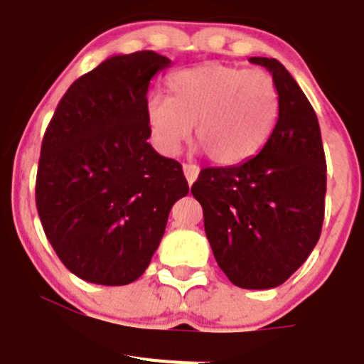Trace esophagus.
<instances>
[{"mask_svg": "<svg viewBox=\"0 0 364 364\" xmlns=\"http://www.w3.org/2000/svg\"><path fill=\"white\" fill-rule=\"evenodd\" d=\"M183 172H185L188 185H192V183L197 179V176H199V167L193 164H185L183 165Z\"/></svg>", "mask_w": 364, "mask_h": 364, "instance_id": "esophagus-1", "label": "esophagus"}]
</instances>
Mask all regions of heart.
<instances>
[{
	"label": "heart",
	"instance_id": "b5f03b06",
	"mask_svg": "<svg viewBox=\"0 0 364 364\" xmlns=\"http://www.w3.org/2000/svg\"><path fill=\"white\" fill-rule=\"evenodd\" d=\"M168 98L151 97L146 117L156 148L176 155L192 134L213 161L237 165L266 146L280 112L269 73L208 63L179 70L167 80Z\"/></svg>",
	"mask_w": 364,
	"mask_h": 364
}]
</instances>
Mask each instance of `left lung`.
Masks as SVG:
<instances>
[{
    "label": "left lung",
    "instance_id": "left-lung-1",
    "mask_svg": "<svg viewBox=\"0 0 364 364\" xmlns=\"http://www.w3.org/2000/svg\"><path fill=\"white\" fill-rule=\"evenodd\" d=\"M280 97L277 127L259 155L230 167L203 168L192 193L220 269L241 289H273L308 259L324 222L326 156L317 114L294 77L274 58Z\"/></svg>",
    "mask_w": 364,
    "mask_h": 364
}]
</instances>
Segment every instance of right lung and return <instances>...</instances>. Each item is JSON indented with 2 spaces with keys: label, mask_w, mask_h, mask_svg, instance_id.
Returning a JSON list of instances; mask_svg holds the SVG:
<instances>
[{
  "label": "right lung",
  "mask_w": 364,
  "mask_h": 364,
  "mask_svg": "<svg viewBox=\"0 0 364 364\" xmlns=\"http://www.w3.org/2000/svg\"><path fill=\"white\" fill-rule=\"evenodd\" d=\"M168 65L153 50L107 58L68 87L43 135L40 222L61 262L91 284L137 280L188 193L181 164L148 142L149 80Z\"/></svg>",
  "instance_id": "obj_1"
}]
</instances>
